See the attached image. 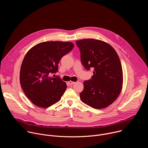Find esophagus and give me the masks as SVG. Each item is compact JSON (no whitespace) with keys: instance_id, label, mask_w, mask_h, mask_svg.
Segmentation results:
<instances>
[{"instance_id":"esophagus-1","label":"esophagus","mask_w":148,"mask_h":148,"mask_svg":"<svg viewBox=\"0 0 148 148\" xmlns=\"http://www.w3.org/2000/svg\"><path fill=\"white\" fill-rule=\"evenodd\" d=\"M68 83L70 84V85H73V84H75V82H74V81H69L68 82Z\"/></svg>"}]
</instances>
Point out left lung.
<instances>
[{
  "instance_id": "8db88e82",
  "label": "left lung",
  "mask_w": 148,
  "mask_h": 148,
  "mask_svg": "<svg viewBox=\"0 0 148 148\" xmlns=\"http://www.w3.org/2000/svg\"><path fill=\"white\" fill-rule=\"evenodd\" d=\"M76 45L84 67L94 70L91 79L84 82L80 98L95 109L106 108L116 99L122 88L123 73L119 56L110 45L99 40H77Z\"/></svg>"
}]
</instances>
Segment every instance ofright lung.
<instances>
[{"mask_svg":"<svg viewBox=\"0 0 148 148\" xmlns=\"http://www.w3.org/2000/svg\"><path fill=\"white\" fill-rule=\"evenodd\" d=\"M74 47L71 42L45 41L31 48L23 60L20 82L26 97L36 106L47 108L61 99L67 84L51 74L58 71L61 58Z\"/></svg>","mask_w":148,"mask_h":148,"instance_id":"right-lung-1","label":"right lung"}]
</instances>
